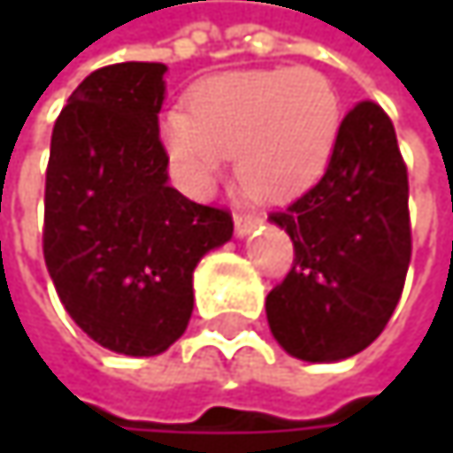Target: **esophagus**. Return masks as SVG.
Masks as SVG:
<instances>
[{
	"mask_svg": "<svg viewBox=\"0 0 453 453\" xmlns=\"http://www.w3.org/2000/svg\"><path fill=\"white\" fill-rule=\"evenodd\" d=\"M233 226H235V235L238 238H246L249 233H254L259 227V218H254V215H235Z\"/></svg>",
	"mask_w": 453,
	"mask_h": 453,
	"instance_id": "34e87169",
	"label": "esophagus"
}]
</instances>
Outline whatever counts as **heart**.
I'll list each match as a JSON object with an SVG mask.
<instances>
[{
  "mask_svg": "<svg viewBox=\"0 0 453 453\" xmlns=\"http://www.w3.org/2000/svg\"><path fill=\"white\" fill-rule=\"evenodd\" d=\"M341 131V99L312 67L230 70L188 94V112L170 110L159 141L191 194L215 186L235 154L241 186L265 202L304 194L322 178Z\"/></svg>",
  "mask_w": 453,
  "mask_h": 453,
  "instance_id": "1",
  "label": "heart"
}]
</instances>
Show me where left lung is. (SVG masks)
I'll list each match as a JSON object with an SVG mask.
<instances>
[{"instance_id":"8db88e82","label":"left lung","mask_w":453,"mask_h":453,"mask_svg":"<svg viewBox=\"0 0 453 453\" xmlns=\"http://www.w3.org/2000/svg\"><path fill=\"white\" fill-rule=\"evenodd\" d=\"M270 223L291 235L296 254L265 302L275 341L304 362L367 349L402 299L411 257L407 165L375 102L343 118L319 183Z\"/></svg>"}]
</instances>
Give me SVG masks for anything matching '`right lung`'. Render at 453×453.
I'll return each instance as SVG.
<instances>
[{
	"mask_svg": "<svg viewBox=\"0 0 453 453\" xmlns=\"http://www.w3.org/2000/svg\"><path fill=\"white\" fill-rule=\"evenodd\" d=\"M162 62L94 70L51 131L44 259L75 325L126 357H157L188 327L194 270L233 235L226 210L167 180Z\"/></svg>",
	"mask_w": 453,
	"mask_h": 453,
	"instance_id": "obj_1",
	"label": "right lung"
}]
</instances>
